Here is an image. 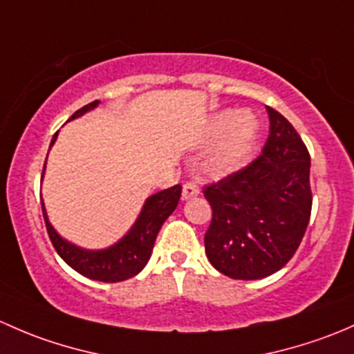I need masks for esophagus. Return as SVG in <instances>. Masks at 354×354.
<instances>
[{"instance_id": "obj_1", "label": "esophagus", "mask_w": 354, "mask_h": 354, "mask_svg": "<svg viewBox=\"0 0 354 354\" xmlns=\"http://www.w3.org/2000/svg\"><path fill=\"white\" fill-rule=\"evenodd\" d=\"M201 194V189L196 182H187L184 184V189H182V201H189V199L196 198V196Z\"/></svg>"}]
</instances>
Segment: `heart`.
Here are the masks:
<instances>
[{
  "instance_id": "obj_1",
  "label": "heart",
  "mask_w": 354,
  "mask_h": 354,
  "mask_svg": "<svg viewBox=\"0 0 354 354\" xmlns=\"http://www.w3.org/2000/svg\"><path fill=\"white\" fill-rule=\"evenodd\" d=\"M257 115L247 111H221L206 124L204 141H214L204 167L214 176H223L242 165L252 151L259 136Z\"/></svg>"
}]
</instances>
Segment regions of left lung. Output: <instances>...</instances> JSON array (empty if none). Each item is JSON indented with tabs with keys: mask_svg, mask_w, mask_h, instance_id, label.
I'll return each instance as SVG.
<instances>
[{
	"mask_svg": "<svg viewBox=\"0 0 354 354\" xmlns=\"http://www.w3.org/2000/svg\"><path fill=\"white\" fill-rule=\"evenodd\" d=\"M269 138L249 167L204 189L213 220L211 266L232 279L274 274L297 252L312 211L310 155L295 127L268 107Z\"/></svg>",
	"mask_w": 354,
	"mask_h": 354,
	"instance_id": "left-lung-1",
	"label": "left lung"
}]
</instances>
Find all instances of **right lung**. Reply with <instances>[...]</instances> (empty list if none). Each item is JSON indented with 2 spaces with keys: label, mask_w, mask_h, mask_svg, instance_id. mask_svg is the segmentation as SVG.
Wrapping results in <instances>:
<instances>
[{
  "label": "right lung",
  "mask_w": 354,
  "mask_h": 354,
  "mask_svg": "<svg viewBox=\"0 0 354 354\" xmlns=\"http://www.w3.org/2000/svg\"><path fill=\"white\" fill-rule=\"evenodd\" d=\"M98 105H100V100L85 105L80 111H76L68 119V122L73 121V119L82 118L86 112L97 109ZM56 140L57 133L50 140L49 150L54 147ZM44 174H46V165H44L42 178ZM180 194V185H174V187H169L165 191H160L156 194H151L150 198H147L133 227L118 242L105 247V249H85V247L76 245V243L69 242L64 236H61L49 221L46 204H44L42 198L41 204L44 221H46V228L47 233H49L50 242H53L54 249L59 254V257L66 262L69 268H73L76 272L85 276V278L95 279V281L118 283L126 281V279L133 278V276L140 274L143 271V268L148 264L151 257L156 235H158L160 228L165 223L167 218L176 211Z\"/></svg>",
  "instance_id": "obj_1"
}]
</instances>
